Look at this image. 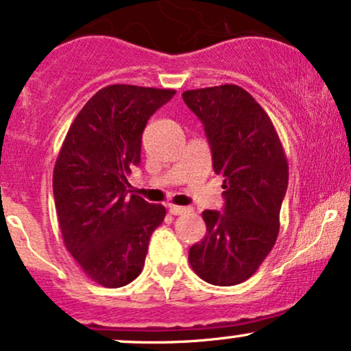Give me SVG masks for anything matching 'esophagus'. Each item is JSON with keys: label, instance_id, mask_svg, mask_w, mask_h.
Wrapping results in <instances>:
<instances>
[{"label": "esophagus", "instance_id": "obj_1", "mask_svg": "<svg viewBox=\"0 0 351 351\" xmlns=\"http://www.w3.org/2000/svg\"><path fill=\"white\" fill-rule=\"evenodd\" d=\"M168 208H170V213L173 216H181V214H184L188 210V208H183V206H176V204H170Z\"/></svg>", "mask_w": 351, "mask_h": 351}]
</instances>
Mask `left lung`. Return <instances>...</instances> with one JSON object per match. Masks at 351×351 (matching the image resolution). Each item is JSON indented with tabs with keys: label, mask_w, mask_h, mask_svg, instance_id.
<instances>
[{
	"label": "left lung",
	"mask_w": 351,
	"mask_h": 351,
	"mask_svg": "<svg viewBox=\"0 0 351 351\" xmlns=\"http://www.w3.org/2000/svg\"><path fill=\"white\" fill-rule=\"evenodd\" d=\"M183 99L204 124L226 197L223 213H202L208 232L189 248V265L210 285H239L276 243L288 158L269 116L243 88H199L184 91Z\"/></svg>",
	"instance_id": "left-lung-1"
}]
</instances>
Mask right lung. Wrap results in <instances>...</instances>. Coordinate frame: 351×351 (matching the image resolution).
I'll use <instances>...</instances> for the list:
<instances>
[{"instance_id":"obj_1","label":"right lung","mask_w":351,"mask_h":351,"mask_svg":"<svg viewBox=\"0 0 351 351\" xmlns=\"http://www.w3.org/2000/svg\"><path fill=\"white\" fill-rule=\"evenodd\" d=\"M175 90L109 84L71 122L53 167V199L62 239L80 268L104 288L142 273L149 240L167 209L137 194L128 176L141 163L147 121Z\"/></svg>"}]
</instances>
